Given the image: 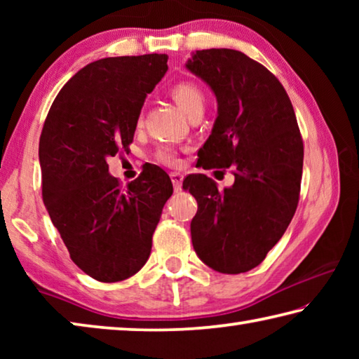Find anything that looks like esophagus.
<instances>
[{"instance_id":"1","label":"esophagus","mask_w":359,"mask_h":359,"mask_svg":"<svg viewBox=\"0 0 359 359\" xmlns=\"http://www.w3.org/2000/svg\"><path fill=\"white\" fill-rule=\"evenodd\" d=\"M171 180H172V185L175 190H180L182 182H184V174L174 171V172H171Z\"/></svg>"}]
</instances>
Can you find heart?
Returning a JSON list of instances; mask_svg holds the SVG:
<instances>
[{
	"label": "heart",
	"instance_id": "heart-1",
	"mask_svg": "<svg viewBox=\"0 0 359 359\" xmlns=\"http://www.w3.org/2000/svg\"><path fill=\"white\" fill-rule=\"evenodd\" d=\"M171 96L185 115L190 114L193 109L204 107L203 92L193 82H177L172 85ZM158 160L168 166H175L179 163V155L172 147H161L158 150Z\"/></svg>",
	"mask_w": 359,
	"mask_h": 359
}]
</instances>
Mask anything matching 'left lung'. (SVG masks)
<instances>
[{
    "label": "left lung",
    "instance_id": "1",
    "mask_svg": "<svg viewBox=\"0 0 359 359\" xmlns=\"http://www.w3.org/2000/svg\"><path fill=\"white\" fill-rule=\"evenodd\" d=\"M185 68L217 98V118L198 154L199 168L234 169V184L223 190L204 174L184 180L198 201L190 224L193 248L214 271L241 274L266 258L294 215L304 160L301 133L282 83L245 53L196 50Z\"/></svg>",
    "mask_w": 359,
    "mask_h": 359
}]
</instances>
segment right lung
I'll list each match as a JSON object with an SVG mask.
<instances>
[{
	"mask_svg": "<svg viewBox=\"0 0 359 359\" xmlns=\"http://www.w3.org/2000/svg\"><path fill=\"white\" fill-rule=\"evenodd\" d=\"M166 71L160 53L96 60L65 83L42 128V199L71 259L95 280L120 282L141 269L172 194L161 168L145 166L121 188L107 165L128 150L147 93Z\"/></svg>",
	"mask_w": 359,
	"mask_h": 359,
	"instance_id": "right-lung-1",
	"label": "right lung"
}]
</instances>
